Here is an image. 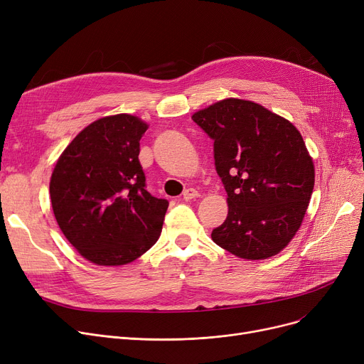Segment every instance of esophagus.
Here are the masks:
<instances>
[{
    "label": "esophagus",
    "instance_id": "34e87169",
    "mask_svg": "<svg viewBox=\"0 0 364 364\" xmlns=\"http://www.w3.org/2000/svg\"><path fill=\"white\" fill-rule=\"evenodd\" d=\"M199 196V193H198V190H195V188H186L184 192H183V198L186 199V200H190V199H196Z\"/></svg>",
    "mask_w": 364,
    "mask_h": 364
}]
</instances>
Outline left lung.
Returning a JSON list of instances; mask_svg holds the SVG:
<instances>
[{
    "instance_id": "8db88e82",
    "label": "left lung",
    "mask_w": 364,
    "mask_h": 364,
    "mask_svg": "<svg viewBox=\"0 0 364 364\" xmlns=\"http://www.w3.org/2000/svg\"><path fill=\"white\" fill-rule=\"evenodd\" d=\"M192 119L214 140L228 214L213 230L223 250L245 259L279 254L301 227L314 165L299 131L258 103L225 99Z\"/></svg>"
}]
</instances>
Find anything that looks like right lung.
I'll return each mask as SVG.
<instances>
[{"mask_svg":"<svg viewBox=\"0 0 364 364\" xmlns=\"http://www.w3.org/2000/svg\"><path fill=\"white\" fill-rule=\"evenodd\" d=\"M147 124L119 113L85 127L57 161L53 213L65 237L97 265L137 259L161 236L166 199L151 196L139 161Z\"/></svg>","mask_w":364,"mask_h":364,"instance_id":"obj_1","label":"right lung"}]
</instances>
